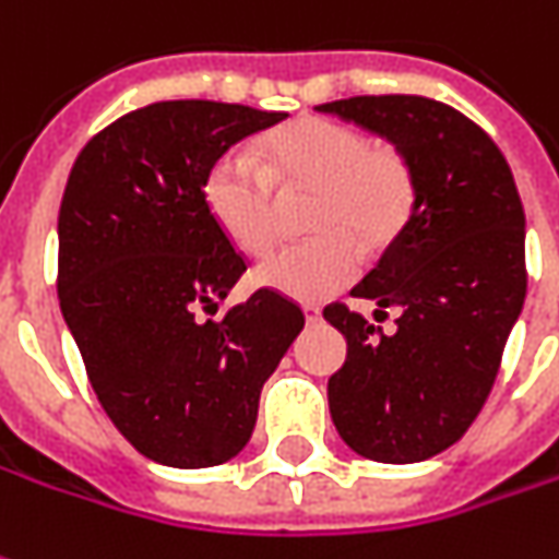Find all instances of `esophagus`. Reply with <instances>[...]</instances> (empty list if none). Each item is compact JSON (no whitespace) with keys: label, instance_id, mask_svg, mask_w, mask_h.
Segmentation results:
<instances>
[{"label":"esophagus","instance_id":"obj_1","mask_svg":"<svg viewBox=\"0 0 559 559\" xmlns=\"http://www.w3.org/2000/svg\"><path fill=\"white\" fill-rule=\"evenodd\" d=\"M302 314H306V321H309V324H318V321H321V309H318V306H306Z\"/></svg>","mask_w":559,"mask_h":559}]
</instances>
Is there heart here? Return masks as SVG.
I'll return each mask as SVG.
<instances>
[{"instance_id": "b5f03b06", "label": "heart", "mask_w": 559, "mask_h": 559, "mask_svg": "<svg viewBox=\"0 0 559 559\" xmlns=\"http://www.w3.org/2000/svg\"><path fill=\"white\" fill-rule=\"evenodd\" d=\"M269 171L250 150H226L204 177V204L231 245L265 253L275 241V180L318 186L309 241L287 245L253 269L275 294L314 302L358 278L364 250L385 248L407 223L416 177L404 152L330 119H299L265 136Z\"/></svg>"}]
</instances>
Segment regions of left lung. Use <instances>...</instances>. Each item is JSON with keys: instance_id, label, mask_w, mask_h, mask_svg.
I'll return each mask as SVG.
<instances>
[{"instance_id": "obj_1", "label": "left lung", "mask_w": 559, "mask_h": 559, "mask_svg": "<svg viewBox=\"0 0 559 559\" xmlns=\"http://www.w3.org/2000/svg\"><path fill=\"white\" fill-rule=\"evenodd\" d=\"M404 152L416 199L404 229L352 290L394 333L345 306L324 318L348 343L328 401L340 438L364 459L409 465L468 431L499 373L526 299V216L499 146L459 109L416 94L321 104Z\"/></svg>"}]
</instances>
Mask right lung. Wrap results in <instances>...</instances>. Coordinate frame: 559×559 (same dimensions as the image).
<instances>
[{"instance_id":"obj_1","label":"right lung","mask_w":559,"mask_h":559,"mask_svg":"<svg viewBox=\"0 0 559 559\" xmlns=\"http://www.w3.org/2000/svg\"><path fill=\"white\" fill-rule=\"evenodd\" d=\"M214 100H162L79 152L57 216V299L91 389L158 465L214 468L248 447L260 391L306 324L257 290L204 321L248 269L204 204V177L238 140L278 124Z\"/></svg>"}]
</instances>
